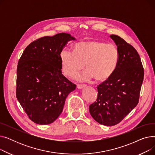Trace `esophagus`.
<instances>
[{
  "mask_svg": "<svg viewBox=\"0 0 155 155\" xmlns=\"http://www.w3.org/2000/svg\"><path fill=\"white\" fill-rule=\"evenodd\" d=\"M85 87H86V85L84 84H78L77 86V88H78V89H82L83 88H85Z\"/></svg>",
  "mask_w": 155,
  "mask_h": 155,
  "instance_id": "esophagus-1",
  "label": "esophagus"
}]
</instances>
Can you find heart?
Segmentation results:
<instances>
[{"label":"heart","mask_w":155,"mask_h":155,"mask_svg":"<svg viewBox=\"0 0 155 155\" xmlns=\"http://www.w3.org/2000/svg\"><path fill=\"white\" fill-rule=\"evenodd\" d=\"M61 70L64 75L75 78L85 67L80 79L92 78L97 82L108 80L116 70L119 54L117 48L111 43L96 40H85L75 43L73 52L64 49L60 53Z\"/></svg>","instance_id":"b5f03b06"}]
</instances>
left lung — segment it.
<instances>
[{"instance_id": "left-lung-1", "label": "left lung", "mask_w": 155, "mask_h": 155, "mask_svg": "<svg viewBox=\"0 0 155 155\" xmlns=\"http://www.w3.org/2000/svg\"><path fill=\"white\" fill-rule=\"evenodd\" d=\"M119 54L117 67L112 75L97 87L98 97L89 106L91 115L97 123L114 126L138 104L144 78V70L135 48L119 36H110Z\"/></svg>"}]
</instances>
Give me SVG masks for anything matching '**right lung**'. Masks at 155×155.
Segmentation results:
<instances>
[{"label":"right lung","instance_id":"add662e5","mask_svg":"<svg viewBox=\"0 0 155 155\" xmlns=\"http://www.w3.org/2000/svg\"><path fill=\"white\" fill-rule=\"evenodd\" d=\"M68 33L39 38L24 51L17 68L16 97L29 119L51 124L62 112L65 100L76 88L62 75L60 53L70 41Z\"/></svg>","mask_w":155,"mask_h":155}]
</instances>
